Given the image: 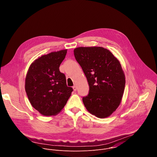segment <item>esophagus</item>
<instances>
[{
    "instance_id": "obj_1",
    "label": "esophagus",
    "mask_w": 157,
    "mask_h": 157,
    "mask_svg": "<svg viewBox=\"0 0 157 157\" xmlns=\"http://www.w3.org/2000/svg\"><path fill=\"white\" fill-rule=\"evenodd\" d=\"M73 90H74L75 91H76V89H77V87H76V86H74L73 87Z\"/></svg>"
}]
</instances>
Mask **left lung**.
<instances>
[{"label": "left lung", "instance_id": "8db88e82", "mask_svg": "<svg viewBox=\"0 0 157 157\" xmlns=\"http://www.w3.org/2000/svg\"><path fill=\"white\" fill-rule=\"evenodd\" d=\"M75 57L87 78L89 90L82 102L86 109L97 117L105 118L119 105L125 84L119 60L103 47H79Z\"/></svg>", "mask_w": 157, "mask_h": 157}]
</instances>
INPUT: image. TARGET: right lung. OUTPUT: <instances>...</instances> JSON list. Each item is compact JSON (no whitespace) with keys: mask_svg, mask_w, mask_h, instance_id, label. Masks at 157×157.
I'll return each mask as SVG.
<instances>
[{"mask_svg":"<svg viewBox=\"0 0 157 157\" xmlns=\"http://www.w3.org/2000/svg\"><path fill=\"white\" fill-rule=\"evenodd\" d=\"M67 50L52 52L36 59L30 66L25 78V91L32 105L46 116L59 113L73 89L67 86L66 76L59 67Z\"/></svg>","mask_w":157,"mask_h":157,"instance_id":"right-lung-1","label":"right lung"}]
</instances>
